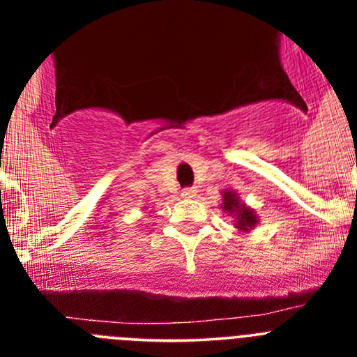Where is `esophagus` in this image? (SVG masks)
Returning <instances> with one entry per match:
<instances>
[{"label": "esophagus", "mask_w": 357, "mask_h": 357, "mask_svg": "<svg viewBox=\"0 0 357 357\" xmlns=\"http://www.w3.org/2000/svg\"><path fill=\"white\" fill-rule=\"evenodd\" d=\"M182 197L188 198V200H189V198H195V197H197V189H195V188H185L184 191H182Z\"/></svg>", "instance_id": "esophagus-1"}]
</instances>
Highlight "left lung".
Masks as SVG:
<instances>
[{"label":"left lung","instance_id":"left-lung-1","mask_svg":"<svg viewBox=\"0 0 357 357\" xmlns=\"http://www.w3.org/2000/svg\"><path fill=\"white\" fill-rule=\"evenodd\" d=\"M220 209L227 216L234 218V229H238L243 234H248L250 230L255 229V225H259V216H257L255 209L247 206L234 189H223Z\"/></svg>","mask_w":357,"mask_h":357}]
</instances>
